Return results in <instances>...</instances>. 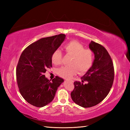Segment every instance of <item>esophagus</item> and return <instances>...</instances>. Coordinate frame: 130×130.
<instances>
[{
	"label": "esophagus",
	"instance_id": "1",
	"mask_svg": "<svg viewBox=\"0 0 130 130\" xmlns=\"http://www.w3.org/2000/svg\"><path fill=\"white\" fill-rule=\"evenodd\" d=\"M66 80H67V79H66Z\"/></svg>",
	"mask_w": 130,
	"mask_h": 130
}]
</instances>
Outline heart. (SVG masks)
Instances as JSON below:
<instances>
[{"mask_svg":"<svg viewBox=\"0 0 130 130\" xmlns=\"http://www.w3.org/2000/svg\"><path fill=\"white\" fill-rule=\"evenodd\" d=\"M66 54L71 56L69 66L58 69L57 74L63 78L69 79L78 72L83 74L87 72L93 64L94 54L90 49L77 41H71L64 46ZM52 63L55 65H61L62 62V54L60 50H55L51 56Z\"/></svg>","mask_w":130,"mask_h":130,"instance_id":"heart-1","label":"heart"}]
</instances>
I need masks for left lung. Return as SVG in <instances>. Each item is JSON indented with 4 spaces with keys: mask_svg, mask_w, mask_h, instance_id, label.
<instances>
[{
    "mask_svg": "<svg viewBox=\"0 0 130 130\" xmlns=\"http://www.w3.org/2000/svg\"><path fill=\"white\" fill-rule=\"evenodd\" d=\"M89 48L94 54L93 64L82 77V82L74 83V89L71 93L73 101L84 108L94 106L106 97L115 76L113 63L107 50L92 41Z\"/></svg>",
    "mask_w": 130,
    "mask_h": 130,
    "instance_id": "1",
    "label": "left lung"
}]
</instances>
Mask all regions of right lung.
<instances>
[{"label":"right lung","mask_w":130,"mask_h":130,"mask_svg":"<svg viewBox=\"0 0 130 130\" xmlns=\"http://www.w3.org/2000/svg\"><path fill=\"white\" fill-rule=\"evenodd\" d=\"M60 34L41 38L24 50L16 68V78L19 92L31 105L42 107L52 101L63 80L58 76L52 81L44 73L52 68L51 56L64 40Z\"/></svg>","instance_id":"right-lung-1"}]
</instances>
